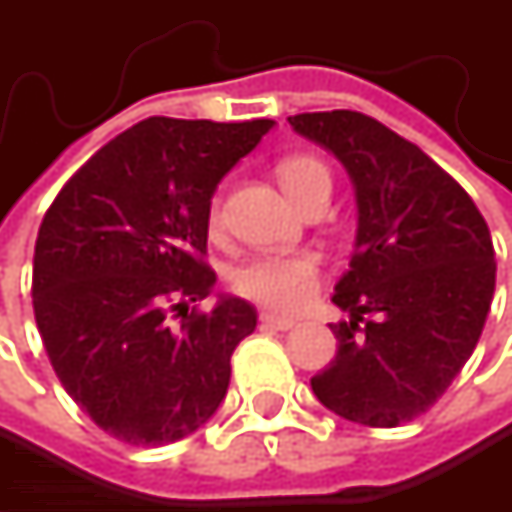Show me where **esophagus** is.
<instances>
[{
    "label": "esophagus",
    "instance_id": "34e87169",
    "mask_svg": "<svg viewBox=\"0 0 512 512\" xmlns=\"http://www.w3.org/2000/svg\"><path fill=\"white\" fill-rule=\"evenodd\" d=\"M260 323H263L266 329H278V332H287V329H293V326H296V320H290V317H278V314H272V311H263V314H260Z\"/></svg>",
    "mask_w": 512,
    "mask_h": 512
}]
</instances>
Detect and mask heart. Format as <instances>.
Segmentation results:
<instances>
[{
    "label": "heart",
    "instance_id": "b5f03b06",
    "mask_svg": "<svg viewBox=\"0 0 512 512\" xmlns=\"http://www.w3.org/2000/svg\"><path fill=\"white\" fill-rule=\"evenodd\" d=\"M281 189L290 195L296 207H305L317 195L332 192V174L329 165L317 156L296 154L278 162L275 168ZM207 228L210 234L222 231V207L219 198L210 201L207 210ZM234 290L269 311H299L311 302L317 284H320V257L311 252L296 255H257L234 269Z\"/></svg>",
    "mask_w": 512,
    "mask_h": 512
}]
</instances>
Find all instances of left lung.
Segmentation results:
<instances>
[{
    "label": "left lung",
    "instance_id": "obj_1",
    "mask_svg": "<svg viewBox=\"0 0 512 512\" xmlns=\"http://www.w3.org/2000/svg\"><path fill=\"white\" fill-rule=\"evenodd\" d=\"M338 156L356 183L358 237L332 302L335 361L311 379L317 400L364 427L424 415L474 353L492 293L495 249L460 183L370 115L287 118Z\"/></svg>",
    "mask_w": 512,
    "mask_h": 512
}]
</instances>
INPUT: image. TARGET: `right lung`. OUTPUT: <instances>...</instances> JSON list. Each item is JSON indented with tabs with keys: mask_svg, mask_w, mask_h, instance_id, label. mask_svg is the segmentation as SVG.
<instances>
[{
	"mask_svg": "<svg viewBox=\"0 0 512 512\" xmlns=\"http://www.w3.org/2000/svg\"><path fill=\"white\" fill-rule=\"evenodd\" d=\"M148 118L55 195L32 272L35 323L64 391L109 436L156 448L213 418L257 311L213 293L207 210L216 183L272 130Z\"/></svg>",
	"mask_w": 512,
	"mask_h": 512,
	"instance_id": "right-lung-1",
	"label": "right lung"
}]
</instances>
